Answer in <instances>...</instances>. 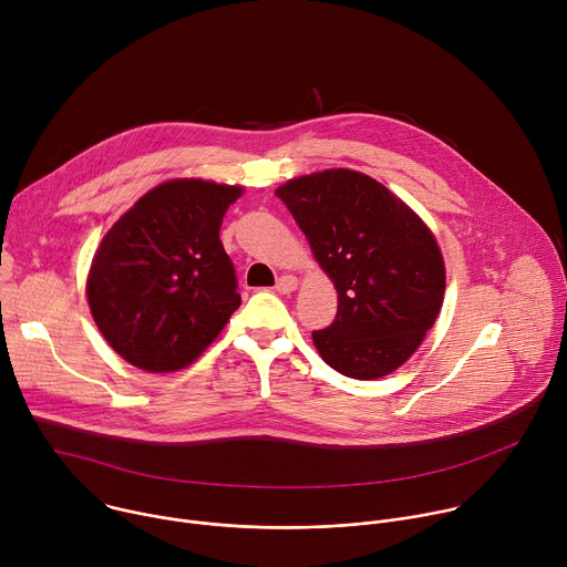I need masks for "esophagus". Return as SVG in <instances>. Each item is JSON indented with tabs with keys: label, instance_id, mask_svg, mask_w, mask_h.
<instances>
[{
	"label": "esophagus",
	"instance_id": "34e87169",
	"mask_svg": "<svg viewBox=\"0 0 567 567\" xmlns=\"http://www.w3.org/2000/svg\"><path fill=\"white\" fill-rule=\"evenodd\" d=\"M296 287H298V280L293 276H280L276 282L278 293H291Z\"/></svg>",
	"mask_w": 567,
	"mask_h": 567
}]
</instances>
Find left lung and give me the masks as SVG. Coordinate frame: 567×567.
I'll return each mask as SVG.
<instances>
[{
	"instance_id": "obj_1",
	"label": "left lung",
	"mask_w": 567,
	"mask_h": 567,
	"mask_svg": "<svg viewBox=\"0 0 567 567\" xmlns=\"http://www.w3.org/2000/svg\"><path fill=\"white\" fill-rule=\"evenodd\" d=\"M339 293L332 326L311 332L330 368L352 379L396 370L444 300V260L429 226L368 175L334 168L276 190Z\"/></svg>"
}]
</instances>
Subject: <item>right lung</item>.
I'll return each instance as SVG.
<instances>
[{"label":"right lung","instance_id":"1","mask_svg":"<svg viewBox=\"0 0 567 567\" xmlns=\"http://www.w3.org/2000/svg\"><path fill=\"white\" fill-rule=\"evenodd\" d=\"M239 186L173 179L145 193L103 237L87 300L105 341L147 372L190 365L239 307L219 226Z\"/></svg>","mask_w":567,"mask_h":567}]
</instances>
